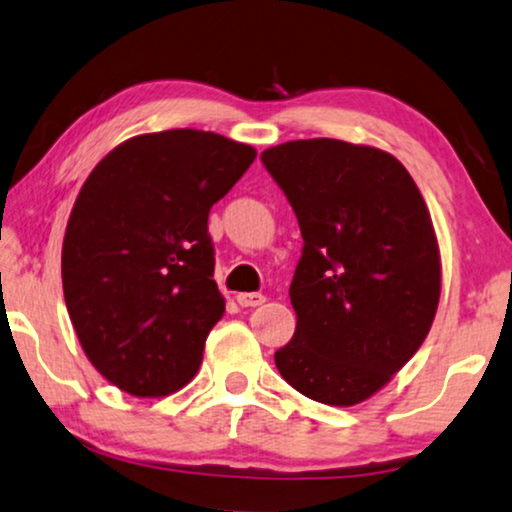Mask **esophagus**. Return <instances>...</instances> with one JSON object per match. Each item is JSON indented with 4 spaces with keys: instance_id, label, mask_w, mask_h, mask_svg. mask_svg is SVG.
<instances>
[{
    "instance_id": "34e87169",
    "label": "esophagus",
    "mask_w": 512,
    "mask_h": 512,
    "mask_svg": "<svg viewBox=\"0 0 512 512\" xmlns=\"http://www.w3.org/2000/svg\"><path fill=\"white\" fill-rule=\"evenodd\" d=\"M264 299H266L264 294H259V292H243V294H239V297H236V301H239V306H243V308L262 306Z\"/></svg>"
}]
</instances>
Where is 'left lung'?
I'll use <instances>...</instances> for the list:
<instances>
[{
	"mask_svg": "<svg viewBox=\"0 0 512 512\" xmlns=\"http://www.w3.org/2000/svg\"><path fill=\"white\" fill-rule=\"evenodd\" d=\"M299 220L297 329L276 366L304 397L355 406L415 355L441 297V255L420 190L385 150L336 139L262 153Z\"/></svg>",
	"mask_w": 512,
	"mask_h": 512,
	"instance_id": "1",
	"label": "left lung"
}]
</instances>
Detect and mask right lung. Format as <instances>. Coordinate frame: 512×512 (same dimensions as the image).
I'll list each match as a JSON object with an SVG mask.
<instances>
[{
  "mask_svg": "<svg viewBox=\"0 0 512 512\" xmlns=\"http://www.w3.org/2000/svg\"><path fill=\"white\" fill-rule=\"evenodd\" d=\"M257 157L199 129L134 136L92 169L69 215L62 287L85 355L134 397L190 383L225 313L208 213Z\"/></svg>",
  "mask_w": 512,
  "mask_h": 512,
  "instance_id": "obj_1",
  "label": "right lung"
}]
</instances>
